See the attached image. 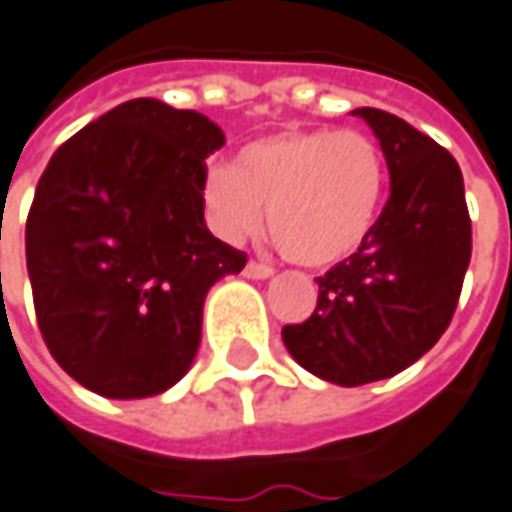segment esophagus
<instances>
[{
	"label": "esophagus",
	"instance_id": "esophagus-1",
	"mask_svg": "<svg viewBox=\"0 0 512 512\" xmlns=\"http://www.w3.org/2000/svg\"><path fill=\"white\" fill-rule=\"evenodd\" d=\"M276 270L270 267V264H262V262H248L245 264V276L248 279H270Z\"/></svg>",
	"mask_w": 512,
	"mask_h": 512
}]
</instances>
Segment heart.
<instances>
[{"label":"heart","instance_id":"b5f03b06","mask_svg":"<svg viewBox=\"0 0 512 512\" xmlns=\"http://www.w3.org/2000/svg\"><path fill=\"white\" fill-rule=\"evenodd\" d=\"M386 197V157L358 129H287L248 143L236 166L205 171L202 200L225 239L262 228L290 262L329 267L355 256Z\"/></svg>","mask_w":512,"mask_h":512}]
</instances>
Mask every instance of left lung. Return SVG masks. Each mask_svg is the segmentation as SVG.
<instances>
[{"mask_svg":"<svg viewBox=\"0 0 512 512\" xmlns=\"http://www.w3.org/2000/svg\"><path fill=\"white\" fill-rule=\"evenodd\" d=\"M386 154L392 194L366 245L318 281V304L281 338L307 372L363 386L403 372L442 338L471 262L459 163L392 112L363 106Z\"/></svg>","mask_w":512,"mask_h":512,"instance_id":"1","label":"left lung"}]
</instances>
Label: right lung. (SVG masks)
I'll return each instance as SVG.
<instances>
[{
    "instance_id": "obj_1",
    "label": "right lung",
    "mask_w": 512,
    "mask_h": 512,
    "mask_svg": "<svg viewBox=\"0 0 512 512\" xmlns=\"http://www.w3.org/2000/svg\"><path fill=\"white\" fill-rule=\"evenodd\" d=\"M225 146L194 109L135 98L58 146L36 185L24 250L41 338L84 389H171L200 349L211 284L248 256L205 225V157Z\"/></svg>"
}]
</instances>
